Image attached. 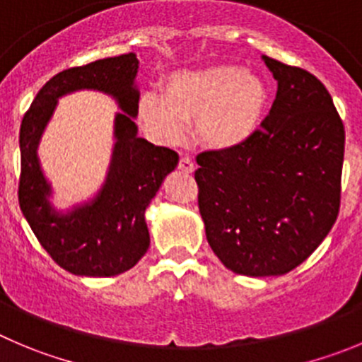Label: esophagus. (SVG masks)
<instances>
[{
    "instance_id": "34e87169",
    "label": "esophagus",
    "mask_w": 362,
    "mask_h": 362,
    "mask_svg": "<svg viewBox=\"0 0 362 362\" xmlns=\"http://www.w3.org/2000/svg\"><path fill=\"white\" fill-rule=\"evenodd\" d=\"M178 170L185 171V173H192L194 171V162H192V158L187 157V155L182 157L180 162H178Z\"/></svg>"
}]
</instances>
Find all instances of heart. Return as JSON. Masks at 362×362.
<instances>
[{"mask_svg": "<svg viewBox=\"0 0 362 362\" xmlns=\"http://www.w3.org/2000/svg\"><path fill=\"white\" fill-rule=\"evenodd\" d=\"M268 100V83L261 74L218 64L170 74L162 94H141L135 114L141 127L162 143H178L185 123L194 121V137L202 146L230 151L257 132Z\"/></svg>", "mask_w": 362, "mask_h": 362, "instance_id": "1", "label": "heart"}]
</instances>
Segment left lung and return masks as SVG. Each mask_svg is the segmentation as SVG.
Returning <instances> with one entry per match:
<instances>
[{"label": "left lung", "mask_w": 362, "mask_h": 362, "mask_svg": "<svg viewBox=\"0 0 362 362\" xmlns=\"http://www.w3.org/2000/svg\"><path fill=\"white\" fill-rule=\"evenodd\" d=\"M276 80L272 110L252 139L197 157L198 207L212 252L230 272L284 275L336 223L344 127L314 74L262 55Z\"/></svg>", "instance_id": "1"}]
</instances>
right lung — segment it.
Here are the masks:
<instances>
[{
  "instance_id": "right-lung-1",
  "label": "right lung",
  "mask_w": 362,
  "mask_h": 362,
  "mask_svg": "<svg viewBox=\"0 0 362 362\" xmlns=\"http://www.w3.org/2000/svg\"><path fill=\"white\" fill-rule=\"evenodd\" d=\"M137 69L135 53H127L62 71L44 83L23 117L19 207L42 248L74 275L114 276L139 262L150 246L144 212L178 164L177 151L137 135ZM82 88L109 93L124 112L115 120L117 143L105 184L93 201L62 213L49 202L51 186L40 170L36 148L56 100Z\"/></svg>"
}]
</instances>
